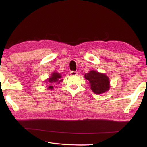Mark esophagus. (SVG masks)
Segmentation results:
<instances>
[{"label":"esophagus","instance_id":"1","mask_svg":"<svg viewBox=\"0 0 147 147\" xmlns=\"http://www.w3.org/2000/svg\"><path fill=\"white\" fill-rule=\"evenodd\" d=\"M78 73L76 71H71L70 72V74L71 76H76V75H78Z\"/></svg>","mask_w":147,"mask_h":147}]
</instances>
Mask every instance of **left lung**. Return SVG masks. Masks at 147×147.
<instances>
[{
    "instance_id": "1",
    "label": "left lung",
    "mask_w": 147,
    "mask_h": 147,
    "mask_svg": "<svg viewBox=\"0 0 147 147\" xmlns=\"http://www.w3.org/2000/svg\"><path fill=\"white\" fill-rule=\"evenodd\" d=\"M85 78L89 82L90 88L93 93L97 95L107 92L110 89V80L104 73L92 70L85 74Z\"/></svg>"
}]
</instances>
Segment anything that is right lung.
<instances>
[{
    "mask_svg": "<svg viewBox=\"0 0 147 147\" xmlns=\"http://www.w3.org/2000/svg\"><path fill=\"white\" fill-rule=\"evenodd\" d=\"M62 80H63L62 79V76L60 73H57V72H53L51 74V76L48 78L45 81V82L49 84L47 88L50 90H52L54 89V86H52L53 84L55 83H60V82H61Z\"/></svg>",
    "mask_w": 147,
    "mask_h": 147,
    "instance_id": "1",
    "label": "right lung"
}]
</instances>
